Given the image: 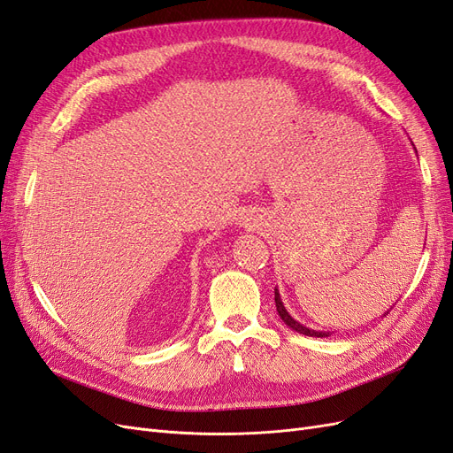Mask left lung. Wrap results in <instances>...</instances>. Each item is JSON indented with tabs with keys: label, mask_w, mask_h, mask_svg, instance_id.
<instances>
[{
	"label": "left lung",
	"mask_w": 453,
	"mask_h": 453,
	"mask_svg": "<svg viewBox=\"0 0 453 453\" xmlns=\"http://www.w3.org/2000/svg\"><path fill=\"white\" fill-rule=\"evenodd\" d=\"M274 303H276V312H279V316L282 318V322L288 326V327H291L294 331H297V333H301V334H306V337H318V339H322V337H329V331H314V329H309V327H304L303 324H299V322H296L294 318L289 316V312L284 309V304H282V299H280V294H279V289H274ZM386 316V314H384Z\"/></svg>",
	"instance_id": "1"
}]
</instances>
